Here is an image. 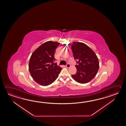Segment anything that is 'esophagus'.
Returning a JSON list of instances; mask_svg holds the SVG:
<instances>
[{
	"label": "esophagus",
	"mask_w": 126,
	"mask_h": 126,
	"mask_svg": "<svg viewBox=\"0 0 126 126\" xmlns=\"http://www.w3.org/2000/svg\"><path fill=\"white\" fill-rule=\"evenodd\" d=\"M66 67L67 68H69V67H71V65H70L69 63H67V65L66 66Z\"/></svg>",
	"instance_id": "34e87169"
}]
</instances>
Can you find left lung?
Segmentation results:
<instances>
[{
	"label": "left lung",
	"instance_id": "obj_1",
	"mask_svg": "<svg viewBox=\"0 0 126 126\" xmlns=\"http://www.w3.org/2000/svg\"><path fill=\"white\" fill-rule=\"evenodd\" d=\"M74 58L78 61L77 72L72 75L77 82L85 84L94 78L99 69V62L94 51L86 44L73 42L71 46Z\"/></svg>",
	"mask_w": 126,
	"mask_h": 126
}]
</instances>
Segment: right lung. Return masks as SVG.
<instances>
[{"instance_id":"add662e5","label":"right lung","mask_w":126,"mask_h":126,"mask_svg":"<svg viewBox=\"0 0 126 126\" xmlns=\"http://www.w3.org/2000/svg\"><path fill=\"white\" fill-rule=\"evenodd\" d=\"M60 43L48 41L43 43L32 53L29 63V70L33 79L43 86L53 83L62 68L54 63L55 49Z\"/></svg>"}]
</instances>
